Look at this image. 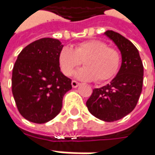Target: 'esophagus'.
Instances as JSON below:
<instances>
[{"label": "esophagus", "mask_w": 155, "mask_h": 155, "mask_svg": "<svg viewBox=\"0 0 155 155\" xmlns=\"http://www.w3.org/2000/svg\"><path fill=\"white\" fill-rule=\"evenodd\" d=\"M71 85H72V87L74 88L77 87L78 86L80 85V83L78 82V81H72V82H71Z\"/></svg>", "instance_id": "34e87169"}]
</instances>
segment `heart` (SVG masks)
<instances>
[{
	"mask_svg": "<svg viewBox=\"0 0 155 155\" xmlns=\"http://www.w3.org/2000/svg\"><path fill=\"white\" fill-rule=\"evenodd\" d=\"M85 68L78 70L75 76L81 80L102 82L117 73L121 64V55L104 41H84L74 48L63 47L58 56L61 71L66 76L73 74L81 63Z\"/></svg>",
	"mask_w": 155,
	"mask_h": 155,
	"instance_id": "obj_1",
	"label": "heart"
}]
</instances>
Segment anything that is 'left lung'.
<instances>
[{
	"label": "left lung",
	"mask_w": 155,
	"mask_h": 155,
	"mask_svg": "<svg viewBox=\"0 0 155 155\" xmlns=\"http://www.w3.org/2000/svg\"><path fill=\"white\" fill-rule=\"evenodd\" d=\"M122 54L119 71L110 83L95 88L87 101L89 112L105 122L124 117L135 109L143 83V65L139 51L129 39L113 31L104 32Z\"/></svg>",
	"instance_id": "left-lung-1"
}]
</instances>
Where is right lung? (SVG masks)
Listing matches in <instances>:
<instances>
[{"mask_svg":"<svg viewBox=\"0 0 155 155\" xmlns=\"http://www.w3.org/2000/svg\"><path fill=\"white\" fill-rule=\"evenodd\" d=\"M62 47L58 39L41 38L25 47L14 63L12 92L19 113L30 122L53 119L61 111L64 94L72 89L58 62Z\"/></svg>","mask_w":155,"mask_h":155,"instance_id":"right-lung-1","label":"right lung"}]
</instances>
